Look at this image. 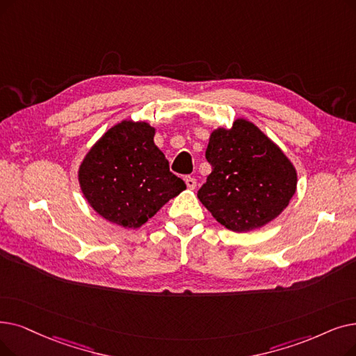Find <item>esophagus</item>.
Segmentation results:
<instances>
[{
	"label": "esophagus",
	"mask_w": 356,
	"mask_h": 356,
	"mask_svg": "<svg viewBox=\"0 0 356 356\" xmlns=\"http://www.w3.org/2000/svg\"><path fill=\"white\" fill-rule=\"evenodd\" d=\"M184 183H186L188 189H191V191H193V189L196 188V179H193V177H191V176L184 177Z\"/></svg>",
	"instance_id": "1"
}]
</instances>
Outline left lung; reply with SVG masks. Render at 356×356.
I'll return each instance as SVG.
<instances>
[{
    "label": "left lung",
    "instance_id": "left-lung-1",
    "mask_svg": "<svg viewBox=\"0 0 356 356\" xmlns=\"http://www.w3.org/2000/svg\"><path fill=\"white\" fill-rule=\"evenodd\" d=\"M212 165L197 199L221 225L247 233L272 222L297 191L296 165L253 122L216 128L205 152Z\"/></svg>",
    "mask_w": 356,
    "mask_h": 356
}]
</instances>
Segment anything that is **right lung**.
Here are the masks:
<instances>
[{
	"mask_svg": "<svg viewBox=\"0 0 356 356\" xmlns=\"http://www.w3.org/2000/svg\"><path fill=\"white\" fill-rule=\"evenodd\" d=\"M156 128L145 120L123 119L95 143L79 167V183L88 202L106 221L140 228L170 199L186 189L154 144Z\"/></svg>",
	"mask_w": 356,
	"mask_h": 356,
	"instance_id": "1",
	"label": "right lung"
}]
</instances>
